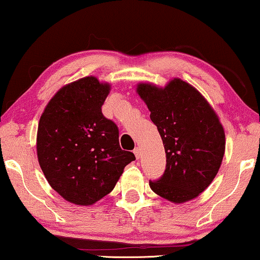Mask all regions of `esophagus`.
Here are the masks:
<instances>
[{
  "label": "esophagus",
  "instance_id": "obj_1",
  "mask_svg": "<svg viewBox=\"0 0 260 260\" xmlns=\"http://www.w3.org/2000/svg\"><path fill=\"white\" fill-rule=\"evenodd\" d=\"M133 152H134V155H135V158H137V159L140 158V156H141V148H140V147H137V148L134 149Z\"/></svg>",
  "mask_w": 260,
  "mask_h": 260
}]
</instances>
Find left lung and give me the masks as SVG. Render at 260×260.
Returning <instances> with one entry per match:
<instances>
[{"instance_id":"1","label":"left lung","mask_w":260,"mask_h":260,"mask_svg":"<svg viewBox=\"0 0 260 260\" xmlns=\"http://www.w3.org/2000/svg\"><path fill=\"white\" fill-rule=\"evenodd\" d=\"M137 92L151 112L166 152V170L149 180L152 191L172 203L194 199L217 175L225 153V132L202 94L181 79L164 88L139 83Z\"/></svg>"}]
</instances>
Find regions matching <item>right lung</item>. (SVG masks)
Here are the masks:
<instances>
[{
	"label": "right lung",
	"instance_id": "right-lung-1",
	"mask_svg": "<svg viewBox=\"0 0 260 260\" xmlns=\"http://www.w3.org/2000/svg\"><path fill=\"white\" fill-rule=\"evenodd\" d=\"M109 90V83L86 76L62 87L40 118V167L69 203L87 206L104 198L135 160L133 153L120 147L118 126L102 114Z\"/></svg>",
	"mask_w": 260,
	"mask_h": 260
}]
</instances>
